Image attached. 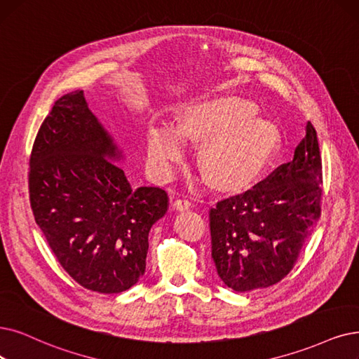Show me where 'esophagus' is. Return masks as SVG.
<instances>
[{
  "label": "esophagus",
  "mask_w": 359,
  "mask_h": 359,
  "mask_svg": "<svg viewBox=\"0 0 359 359\" xmlns=\"http://www.w3.org/2000/svg\"><path fill=\"white\" fill-rule=\"evenodd\" d=\"M174 205H175V208L178 210H187V209H190L193 206V203L190 202L189 198H177Z\"/></svg>",
  "instance_id": "obj_1"
}]
</instances>
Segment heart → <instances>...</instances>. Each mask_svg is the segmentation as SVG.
Masks as SVG:
<instances>
[{"instance_id": "heart-1", "label": "heart", "mask_w": 359, "mask_h": 359, "mask_svg": "<svg viewBox=\"0 0 359 359\" xmlns=\"http://www.w3.org/2000/svg\"><path fill=\"white\" fill-rule=\"evenodd\" d=\"M250 106L240 100H219L190 109L180 125L181 133L210 137L202 151L208 178L219 185L246 181L262 162L268 137L262 123L245 121ZM147 151L153 169L166 174L182 151V138L165 122L154 121L147 130Z\"/></svg>"}]
</instances>
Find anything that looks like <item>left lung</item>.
<instances>
[{
    "mask_svg": "<svg viewBox=\"0 0 359 359\" xmlns=\"http://www.w3.org/2000/svg\"><path fill=\"white\" fill-rule=\"evenodd\" d=\"M321 184L317 131L308 122L292 162L210 209L212 257L229 289H265L289 274L321 217Z\"/></svg>",
    "mask_w": 359,
    "mask_h": 359,
    "instance_id": "1",
    "label": "left lung"
}]
</instances>
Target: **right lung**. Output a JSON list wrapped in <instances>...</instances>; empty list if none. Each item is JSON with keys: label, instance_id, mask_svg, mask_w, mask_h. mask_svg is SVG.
<instances>
[{"label": "right lung", "instance_id": "right-lung-1", "mask_svg": "<svg viewBox=\"0 0 359 359\" xmlns=\"http://www.w3.org/2000/svg\"><path fill=\"white\" fill-rule=\"evenodd\" d=\"M119 156L75 91L42 122L27 174L35 222L55 259L82 287L106 294L144 274L149 231L168 210L165 190L131 187Z\"/></svg>", "mask_w": 359, "mask_h": 359}]
</instances>
